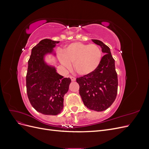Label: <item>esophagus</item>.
I'll use <instances>...</instances> for the list:
<instances>
[{
  "label": "esophagus",
  "mask_w": 149,
  "mask_h": 149,
  "mask_svg": "<svg viewBox=\"0 0 149 149\" xmlns=\"http://www.w3.org/2000/svg\"><path fill=\"white\" fill-rule=\"evenodd\" d=\"M70 78L71 79L72 81H76V78L75 77H73V76H70Z\"/></svg>",
  "instance_id": "obj_1"
}]
</instances>
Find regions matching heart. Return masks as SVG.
<instances>
[{
  "instance_id": "b5f03b06",
  "label": "heart",
  "mask_w": 149,
  "mask_h": 149,
  "mask_svg": "<svg viewBox=\"0 0 149 149\" xmlns=\"http://www.w3.org/2000/svg\"><path fill=\"white\" fill-rule=\"evenodd\" d=\"M102 56L101 48L96 44L73 43L68 45L63 53L59 54L61 63L68 69L74 64L76 71L79 75L91 74L100 66Z\"/></svg>"
}]
</instances>
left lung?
Returning <instances> with one entry per match:
<instances>
[{
	"mask_svg": "<svg viewBox=\"0 0 149 149\" xmlns=\"http://www.w3.org/2000/svg\"><path fill=\"white\" fill-rule=\"evenodd\" d=\"M93 41L101 46L105 55L93 73L77 78L76 82L79 85V93L84 106L89 109L100 112L107 109L115 101L118 79L110 48L100 40Z\"/></svg>",
	"mask_w": 149,
	"mask_h": 149,
	"instance_id": "8db88e82",
	"label": "left lung"
}]
</instances>
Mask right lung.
Returning <instances> with one entry per match:
<instances>
[{
    "label": "right lung",
    "instance_id": "1",
    "mask_svg": "<svg viewBox=\"0 0 149 149\" xmlns=\"http://www.w3.org/2000/svg\"><path fill=\"white\" fill-rule=\"evenodd\" d=\"M60 42L49 39L40 41L31 49L26 76V93L34 109L45 115L55 116L63 108V97L71 83L43 61V56L51 53Z\"/></svg>",
    "mask_w": 149,
    "mask_h": 149
}]
</instances>
